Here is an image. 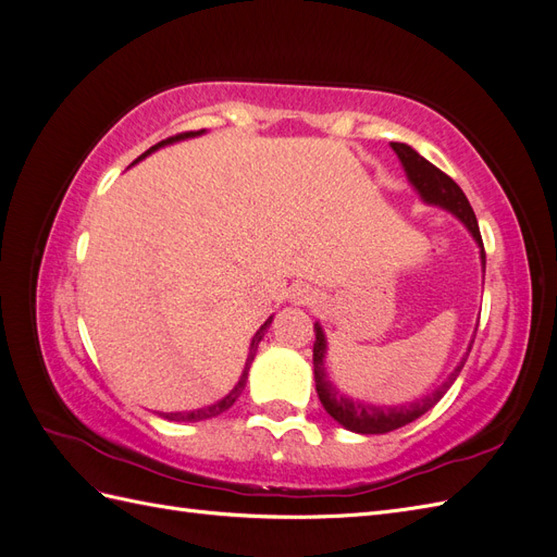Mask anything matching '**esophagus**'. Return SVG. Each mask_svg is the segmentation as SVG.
<instances>
[{"instance_id": "1", "label": "esophagus", "mask_w": 557, "mask_h": 557, "mask_svg": "<svg viewBox=\"0 0 557 557\" xmlns=\"http://www.w3.org/2000/svg\"><path fill=\"white\" fill-rule=\"evenodd\" d=\"M293 299L297 301V305H311V301L315 299V293L309 290V288H297L295 295H293Z\"/></svg>"}]
</instances>
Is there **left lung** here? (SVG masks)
Wrapping results in <instances>:
<instances>
[{
  "instance_id": "left-lung-1",
  "label": "left lung",
  "mask_w": 557,
  "mask_h": 557,
  "mask_svg": "<svg viewBox=\"0 0 557 557\" xmlns=\"http://www.w3.org/2000/svg\"><path fill=\"white\" fill-rule=\"evenodd\" d=\"M393 150L397 153V158L404 164V172H407L409 181L413 183V188L420 193L428 205H436L444 207L450 213H455L460 221L467 225V230L471 232V237L476 239V244L481 246V260H483V272H485V250H483V239L479 232V223L474 209H471L469 199L465 197V193L460 190V185L455 183L448 174H444L440 166H434L432 162H428L423 156H418L416 150L407 144H391ZM315 332V342H313V379H315V393L320 397V404H323L325 411L336 420V423L344 425L350 432L358 434H385L399 430L404 425L413 423L416 418L423 416L425 411H430L436 401H440L448 387L453 385V381L458 379V374L462 372V367L467 362V356L471 350V342L462 362L455 367V372L448 376L446 383H442L432 395H428L425 399H416L411 404H401V407H372V404L364 401H352L350 397L342 395L336 387L327 381L325 376V334L320 330V325H313Z\"/></svg>"
}]
</instances>
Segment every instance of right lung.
Returning a JSON list of instances; mask_svg holds the SVG:
<instances>
[{
	"mask_svg": "<svg viewBox=\"0 0 557 557\" xmlns=\"http://www.w3.org/2000/svg\"><path fill=\"white\" fill-rule=\"evenodd\" d=\"M205 129H197V132H181V134H176V137H170V139H164V141H160V144H156V146H150L144 156H139L137 158V162L141 160V158H146L148 153H153V150H158L160 146H164V144H174V141H181V139H188V137H197V134H201ZM269 323H272V318L267 320V323L256 332V336H252V342H250V352H248V358H246V367H244V372H242V379H239V383L232 387V393L227 395V397H223L221 401H215V404H211V407H207V409H197V411H188V413H160L162 418H166V420H183V423H197V420H207V418H213V416H221L223 411H227L234 401H237V397L242 395V391L246 387V379H248V369H250V362H252V358H256V350H258V344L262 342V336H264V332H267V327H269Z\"/></svg>",
	"mask_w": 557,
	"mask_h": 557,
	"instance_id": "add662e5",
	"label": "right lung"
}]
</instances>
